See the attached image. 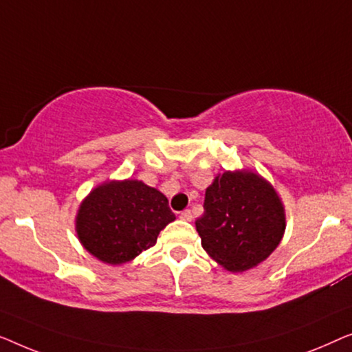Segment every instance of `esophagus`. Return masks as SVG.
Returning a JSON list of instances; mask_svg holds the SVG:
<instances>
[{
    "label": "esophagus",
    "mask_w": 352,
    "mask_h": 352,
    "mask_svg": "<svg viewBox=\"0 0 352 352\" xmlns=\"http://www.w3.org/2000/svg\"><path fill=\"white\" fill-rule=\"evenodd\" d=\"M180 219L185 220V221H191L192 220V214L190 209H185L183 212H180Z\"/></svg>",
    "instance_id": "34e87169"
}]
</instances>
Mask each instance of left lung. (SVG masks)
I'll list each match as a JSON object with an SVG mask.
<instances>
[{
  "label": "left lung",
  "mask_w": 352,
  "mask_h": 352,
  "mask_svg": "<svg viewBox=\"0 0 352 352\" xmlns=\"http://www.w3.org/2000/svg\"><path fill=\"white\" fill-rule=\"evenodd\" d=\"M201 244L231 273L255 268L273 254L285 231V210L270 182L250 170H226L206 190L196 220Z\"/></svg>",
  "instance_id": "obj_1"
}]
</instances>
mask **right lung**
Masks as SVG:
<instances>
[{
    "mask_svg": "<svg viewBox=\"0 0 352 352\" xmlns=\"http://www.w3.org/2000/svg\"><path fill=\"white\" fill-rule=\"evenodd\" d=\"M175 220L169 201L138 180H113L89 192L79 206L76 232L84 249L103 263L122 265L156 244Z\"/></svg>",
    "mask_w": 352,
    "mask_h": 352,
    "instance_id": "add662e5",
    "label": "right lung"
}]
</instances>
